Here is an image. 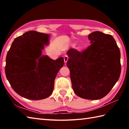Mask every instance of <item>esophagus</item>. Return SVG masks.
<instances>
[{
	"label": "esophagus",
	"instance_id": "1",
	"mask_svg": "<svg viewBox=\"0 0 129 129\" xmlns=\"http://www.w3.org/2000/svg\"><path fill=\"white\" fill-rule=\"evenodd\" d=\"M68 59H69L68 56L67 55H65L64 57V60L65 63H67V61H68Z\"/></svg>",
	"mask_w": 129,
	"mask_h": 129
}]
</instances>
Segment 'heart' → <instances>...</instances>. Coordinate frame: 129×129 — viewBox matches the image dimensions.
I'll list each match as a JSON object with an SVG mask.
<instances>
[{"instance_id":"b5f03b06","label":"heart","mask_w":129,"mask_h":129,"mask_svg":"<svg viewBox=\"0 0 129 129\" xmlns=\"http://www.w3.org/2000/svg\"><path fill=\"white\" fill-rule=\"evenodd\" d=\"M81 49V47H80V49Z\"/></svg>"}]
</instances>
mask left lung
Segmentation results:
<instances>
[{"label": "left lung", "mask_w": 129, "mask_h": 129, "mask_svg": "<svg viewBox=\"0 0 129 129\" xmlns=\"http://www.w3.org/2000/svg\"><path fill=\"white\" fill-rule=\"evenodd\" d=\"M91 45L84 51L69 49L67 65L74 92L87 100H99L109 93L121 71V53L113 37L100 31L88 35Z\"/></svg>", "instance_id": "obj_1"}]
</instances>
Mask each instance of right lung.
<instances>
[{"label":"right lung","mask_w":129,"mask_h":129,"mask_svg":"<svg viewBox=\"0 0 129 129\" xmlns=\"http://www.w3.org/2000/svg\"><path fill=\"white\" fill-rule=\"evenodd\" d=\"M50 36L35 30L25 32L13 41L6 57L5 73L11 86L25 99L39 100L51 95L57 74L64 64L42 55Z\"/></svg>","instance_id":"obj_1"}]
</instances>
